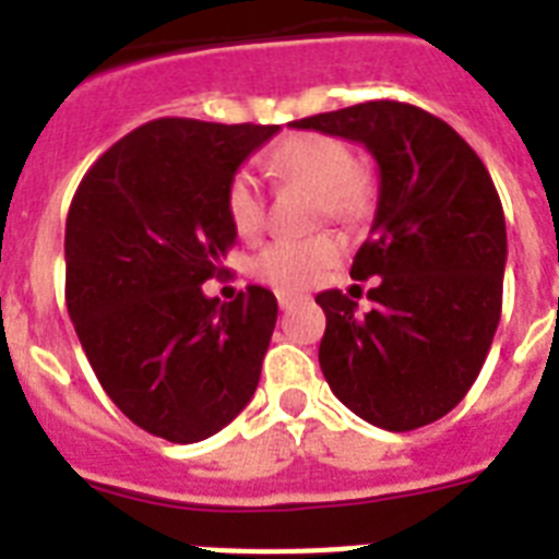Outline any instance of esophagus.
<instances>
[{
	"mask_svg": "<svg viewBox=\"0 0 559 559\" xmlns=\"http://www.w3.org/2000/svg\"><path fill=\"white\" fill-rule=\"evenodd\" d=\"M301 298H305V296H298V293H284V289H281V293H278V307H281V310H287V307L298 305Z\"/></svg>",
	"mask_w": 559,
	"mask_h": 559,
	"instance_id": "1",
	"label": "esophagus"
}]
</instances>
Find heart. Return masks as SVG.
Masks as SVG:
<instances>
[{"label":"heart","mask_w":559,"mask_h":559,"mask_svg":"<svg viewBox=\"0 0 559 559\" xmlns=\"http://www.w3.org/2000/svg\"><path fill=\"white\" fill-rule=\"evenodd\" d=\"M272 170L319 193V217L342 226H359L373 214L377 182L366 168L354 165V153L342 139L324 133H298L272 153ZM226 214L240 237H258L266 223L261 182L249 168H240L226 186ZM342 243L331 231L272 240L254 258V275L278 289H301L319 281L340 261Z\"/></svg>","instance_id":"b5f03b06"}]
</instances>
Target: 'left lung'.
Listing matches in <instances>:
<instances>
[{
	"instance_id": "left-lung-1",
	"label": "left lung",
	"mask_w": 559,
	"mask_h": 559,
	"mask_svg": "<svg viewBox=\"0 0 559 559\" xmlns=\"http://www.w3.org/2000/svg\"><path fill=\"white\" fill-rule=\"evenodd\" d=\"M366 144L380 165L371 237L350 278L373 307L328 289L319 366L331 391L368 424L408 432L459 406L485 366L502 316L504 211L476 151L412 104L366 100L293 121Z\"/></svg>"
}]
</instances>
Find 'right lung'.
<instances>
[{
	"label": "right lung",
	"mask_w": 559,
	"mask_h": 559,
	"mask_svg": "<svg viewBox=\"0 0 559 559\" xmlns=\"http://www.w3.org/2000/svg\"><path fill=\"white\" fill-rule=\"evenodd\" d=\"M278 124L156 118L100 156L66 217V307L109 400L144 432L197 443L252 400L278 301L202 284L235 243L226 186Z\"/></svg>",
	"instance_id": "right-lung-1"
}]
</instances>
